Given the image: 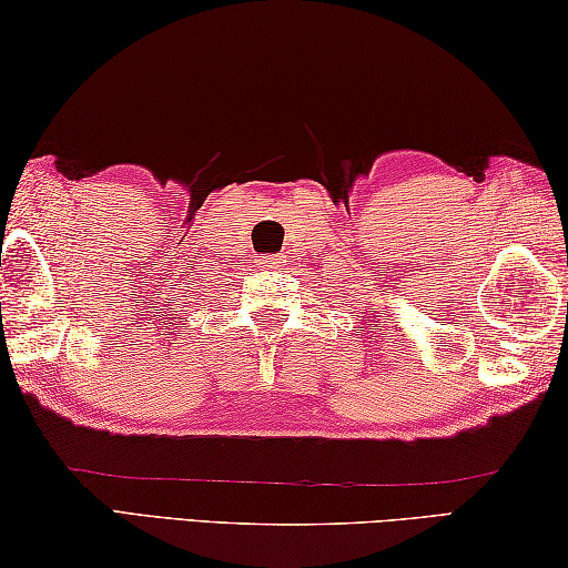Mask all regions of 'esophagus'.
Wrapping results in <instances>:
<instances>
[{"label":"esophagus","instance_id":"obj_1","mask_svg":"<svg viewBox=\"0 0 568 568\" xmlns=\"http://www.w3.org/2000/svg\"><path fill=\"white\" fill-rule=\"evenodd\" d=\"M277 263H281V255H265L257 261V265L261 267H277Z\"/></svg>","mask_w":568,"mask_h":568}]
</instances>
